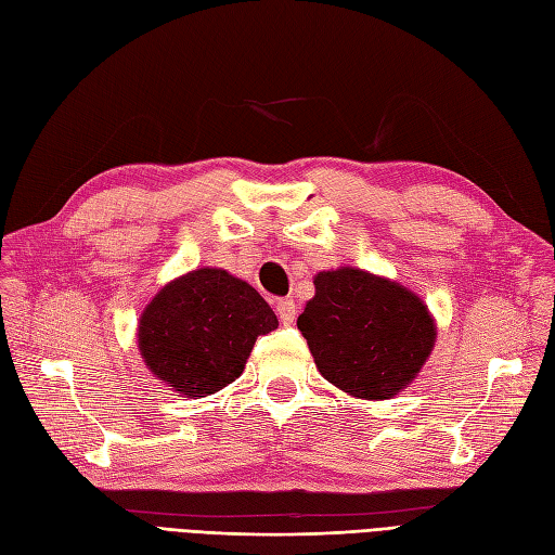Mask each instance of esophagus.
Wrapping results in <instances>:
<instances>
[{"label":"esophagus","mask_w":555,"mask_h":555,"mask_svg":"<svg viewBox=\"0 0 555 555\" xmlns=\"http://www.w3.org/2000/svg\"><path fill=\"white\" fill-rule=\"evenodd\" d=\"M276 314L281 319V323H293L295 321V314H297V307L293 300H279L276 302Z\"/></svg>","instance_id":"34e87169"}]
</instances>
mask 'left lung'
Instances as JSON below:
<instances>
[{"label": "left lung", "mask_w": 555, "mask_h": 555, "mask_svg": "<svg viewBox=\"0 0 555 555\" xmlns=\"http://www.w3.org/2000/svg\"><path fill=\"white\" fill-rule=\"evenodd\" d=\"M314 288L297 328L319 373L365 401L403 391L436 345V321L422 297L357 267L319 272Z\"/></svg>", "instance_id": "obj_1"}]
</instances>
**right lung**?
<instances>
[{
	"label": "right lung",
	"mask_w": 555,
	"mask_h": 555,
	"mask_svg": "<svg viewBox=\"0 0 555 555\" xmlns=\"http://www.w3.org/2000/svg\"><path fill=\"white\" fill-rule=\"evenodd\" d=\"M279 328L250 283L220 267L182 274L152 297L138 321L150 373L184 399H204L244 373L255 339Z\"/></svg>",
	"instance_id": "right-lung-1"
}]
</instances>
